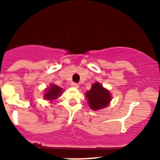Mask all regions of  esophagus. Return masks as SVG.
Here are the masks:
<instances>
[{
	"mask_svg": "<svg viewBox=\"0 0 160 160\" xmlns=\"http://www.w3.org/2000/svg\"><path fill=\"white\" fill-rule=\"evenodd\" d=\"M72 87H73V88H79V84L77 83H75V82H72Z\"/></svg>",
	"mask_w": 160,
	"mask_h": 160,
	"instance_id": "esophagus-1",
	"label": "esophagus"
}]
</instances>
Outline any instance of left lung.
<instances>
[{"instance_id":"obj_1","label":"left lung","mask_w":160,"mask_h":160,"mask_svg":"<svg viewBox=\"0 0 160 160\" xmlns=\"http://www.w3.org/2000/svg\"><path fill=\"white\" fill-rule=\"evenodd\" d=\"M86 98L88 99L90 108L95 111L107 107L111 99L110 92L98 82L93 83L90 90L87 91Z\"/></svg>"}]
</instances>
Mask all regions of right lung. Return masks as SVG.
Returning a JSON list of instances; mask_svg holds the SVG:
<instances>
[{
    "instance_id": "1",
    "label": "right lung",
    "mask_w": 160,
    "mask_h": 160,
    "mask_svg": "<svg viewBox=\"0 0 160 160\" xmlns=\"http://www.w3.org/2000/svg\"><path fill=\"white\" fill-rule=\"evenodd\" d=\"M62 93V88H59V86L56 85L52 84L51 87L47 90V91L45 93L44 98L46 100H50V101H53V100L56 99L58 96Z\"/></svg>"
}]
</instances>
